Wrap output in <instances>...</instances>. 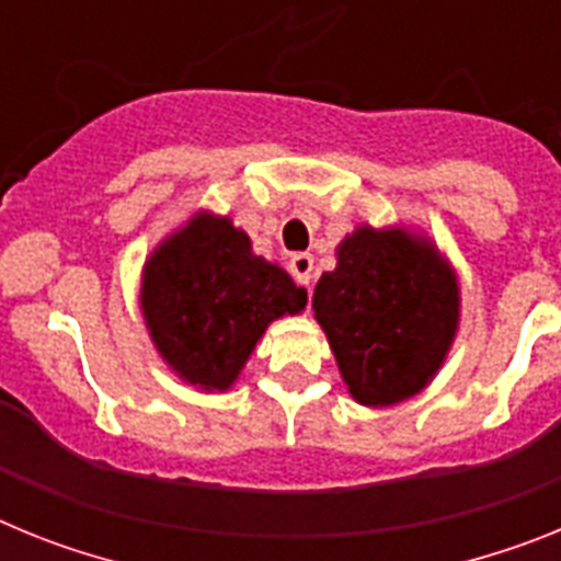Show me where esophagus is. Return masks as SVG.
<instances>
[{"instance_id":"1","label":"esophagus","mask_w":561,"mask_h":561,"mask_svg":"<svg viewBox=\"0 0 561 561\" xmlns=\"http://www.w3.org/2000/svg\"><path fill=\"white\" fill-rule=\"evenodd\" d=\"M289 272L295 275V280L300 286H311V272H314V257L309 252H297L289 257Z\"/></svg>"}]
</instances>
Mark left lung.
<instances>
[{
    "mask_svg": "<svg viewBox=\"0 0 561 561\" xmlns=\"http://www.w3.org/2000/svg\"><path fill=\"white\" fill-rule=\"evenodd\" d=\"M354 401L390 408L427 388L460 323L455 266L427 236L362 225L336 247L311 297Z\"/></svg>",
    "mask_w": 561,
    "mask_h": 561,
    "instance_id": "left-lung-1",
    "label": "left lung"
}]
</instances>
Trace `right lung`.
Instances as JSON below:
<instances>
[{
  "label": "right lung",
  "instance_id": "1",
  "mask_svg": "<svg viewBox=\"0 0 561 561\" xmlns=\"http://www.w3.org/2000/svg\"><path fill=\"white\" fill-rule=\"evenodd\" d=\"M140 309L168 368L196 390L225 393L270 323L306 309V289L255 255L230 216L199 210L146 257Z\"/></svg>",
  "mask_w": 561,
  "mask_h": 561
}]
</instances>
